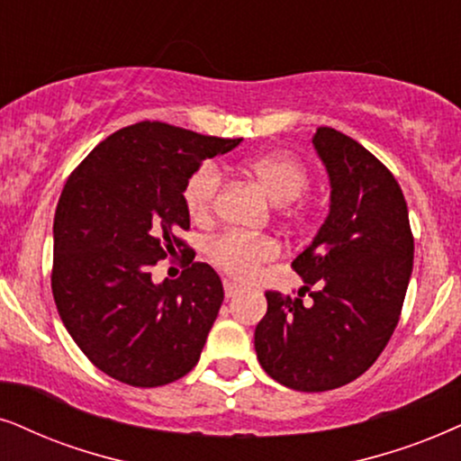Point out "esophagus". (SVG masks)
I'll use <instances>...</instances> for the list:
<instances>
[{
    "mask_svg": "<svg viewBox=\"0 0 461 461\" xmlns=\"http://www.w3.org/2000/svg\"><path fill=\"white\" fill-rule=\"evenodd\" d=\"M223 289H225V298H234L238 294V285L231 281H223Z\"/></svg>",
    "mask_w": 461,
    "mask_h": 461,
    "instance_id": "obj_1",
    "label": "esophagus"
}]
</instances>
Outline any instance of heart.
Returning <instances> with one entry per match:
<instances>
[{"mask_svg":"<svg viewBox=\"0 0 461 461\" xmlns=\"http://www.w3.org/2000/svg\"><path fill=\"white\" fill-rule=\"evenodd\" d=\"M250 176L276 202L295 200L308 187L304 163L287 155H259L247 161ZM221 187V172L211 161H203L189 174L183 185L185 211L195 223L212 219L214 202ZM206 255L214 267L236 281H253L261 267L278 258V242L270 236H244L227 231L208 242Z\"/></svg>","mask_w":461,"mask_h":461,"instance_id":"b5f03b06","label":"heart"}]
</instances>
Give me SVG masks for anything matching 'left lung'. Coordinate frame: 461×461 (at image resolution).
Returning <instances> with one entry per match:
<instances>
[{
    "label": "left lung",
    "instance_id": "1",
    "mask_svg": "<svg viewBox=\"0 0 461 461\" xmlns=\"http://www.w3.org/2000/svg\"><path fill=\"white\" fill-rule=\"evenodd\" d=\"M312 144L330 174V214L291 264L304 278L298 295L266 291L255 351L281 385L328 392L364 375L387 347L415 238L398 180L370 150L331 127H317Z\"/></svg>",
    "mask_w": 461,
    "mask_h": 461
}]
</instances>
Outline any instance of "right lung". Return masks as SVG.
Returning a JSON list of instances; mask_svg holds the SVG:
<instances>
[{"instance_id": "add662e5", "label": "right lung", "mask_w": 461, "mask_h": 461, "mask_svg": "<svg viewBox=\"0 0 461 461\" xmlns=\"http://www.w3.org/2000/svg\"><path fill=\"white\" fill-rule=\"evenodd\" d=\"M240 140L142 121L97 144L61 191L52 225L57 311L91 364L125 385H167L200 359L223 285L178 236L189 230L183 185ZM176 252L188 267L155 285L149 267Z\"/></svg>"}]
</instances>
